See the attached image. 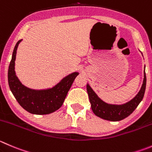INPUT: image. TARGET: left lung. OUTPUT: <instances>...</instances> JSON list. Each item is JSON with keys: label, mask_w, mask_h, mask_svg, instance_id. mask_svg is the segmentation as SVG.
Listing matches in <instances>:
<instances>
[{"label": "left lung", "mask_w": 152, "mask_h": 152, "mask_svg": "<svg viewBox=\"0 0 152 152\" xmlns=\"http://www.w3.org/2000/svg\"><path fill=\"white\" fill-rule=\"evenodd\" d=\"M146 85V76L144 71V79L140 91L131 101L123 104H107L100 99L90 85H87V91L89 96L91 108L96 116L109 121H120L129 117L137 108L144 96Z\"/></svg>", "instance_id": "left-lung-1"}]
</instances>
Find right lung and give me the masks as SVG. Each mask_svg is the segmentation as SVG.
<instances>
[{"mask_svg":"<svg viewBox=\"0 0 152 152\" xmlns=\"http://www.w3.org/2000/svg\"><path fill=\"white\" fill-rule=\"evenodd\" d=\"M19 40L15 45L8 70L9 86L15 98L26 111L33 114H49L61 107L67 93L79 73H73L64 77L53 88L48 90L29 89L20 83L15 72V61Z\"/></svg>","mask_w":152,"mask_h":152,"instance_id":"right-lung-1","label":"right lung"}]
</instances>
